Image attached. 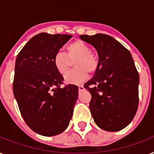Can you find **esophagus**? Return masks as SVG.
<instances>
[{
    "instance_id": "obj_1",
    "label": "esophagus",
    "mask_w": 154,
    "mask_h": 154,
    "mask_svg": "<svg viewBox=\"0 0 154 154\" xmlns=\"http://www.w3.org/2000/svg\"><path fill=\"white\" fill-rule=\"evenodd\" d=\"M84 89L85 88L83 85H78V90H79V91H82V90H84Z\"/></svg>"
}]
</instances>
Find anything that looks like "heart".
<instances>
[{
	"label": "heart",
	"mask_w": 154,
	"mask_h": 154,
	"mask_svg": "<svg viewBox=\"0 0 154 154\" xmlns=\"http://www.w3.org/2000/svg\"><path fill=\"white\" fill-rule=\"evenodd\" d=\"M53 65L60 74L64 75L69 69L73 62L74 69L65 76L67 84H79L87 77V72L93 73L98 66V59L91 53L90 47L82 41H76L66 47V54L58 51L53 57Z\"/></svg>",
	"instance_id": "heart-1"
}]
</instances>
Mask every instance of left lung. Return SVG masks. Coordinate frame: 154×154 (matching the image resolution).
Listing matches in <instances>:
<instances>
[{"instance_id": "8db88e82", "label": "left lung", "mask_w": 154, "mask_h": 154, "mask_svg": "<svg viewBox=\"0 0 154 154\" xmlns=\"http://www.w3.org/2000/svg\"><path fill=\"white\" fill-rule=\"evenodd\" d=\"M98 54V66L84 87L91 94L89 109L97 125L120 131L129 125L138 106L139 74L131 53L109 35H81Z\"/></svg>"}]
</instances>
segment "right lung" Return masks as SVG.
I'll list each match as a JSON object with an SVG mask.
<instances>
[{
    "instance_id": "1",
    "label": "right lung",
    "mask_w": 154,
    "mask_h": 154,
    "mask_svg": "<svg viewBox=\"0 0 154 154\" xmlns=\"http://www.w3.org/2000/svg\"><path fill=\"white\" fill-rule=\"evenodd\" d=\"M71 37L41 32L26 43L16 59L13 94L25 123L42 136H55L67 129L78 97L77 85L60 88L64 78L53 60Z\"/></svg>"
}]
</instances>
